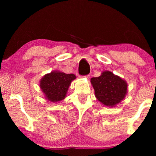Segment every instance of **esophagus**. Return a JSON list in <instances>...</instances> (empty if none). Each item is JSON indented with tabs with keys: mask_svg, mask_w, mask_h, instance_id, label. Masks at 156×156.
Returning a JSON list of instances; mask_svg holds the SVG:
<instances>
[{
	"mask_svg": "<svg viewBox=\"0 0 156 156\" xmlns=\"http://www.w3.org/2000/svg\"><path fill=\"white\" fill-rule=\"evenodd\" d=\"M82 77L86 78V79H87V80H88V79H89V77H90V75H89V74H87V75L82 76Z\"/></svg>",
	"mask_w": 156,
	"mask_h": 156,
	"instance_id": "esophagus-1",
	"label": "esophagus"
}]
</instances>
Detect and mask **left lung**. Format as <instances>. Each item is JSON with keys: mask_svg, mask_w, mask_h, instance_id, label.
Wrapping results in <instances>:
<instances>
[{"mask_svg": "<svg viewBox=\"0 0 156 156\" xmlns=\"http://www.w3.org/2000/svg\"><path fill=\"white\" fill-rule=\"evenodd\" d=\"M91 83L97 99L106 106L116 105L126 94V82L111 72H104L101 76L91 78Z\"/></svg>", "mask_w": 156, "mask_h": 156, "instance_id": "8db88e82", "label": "left lung"}]
</instances>
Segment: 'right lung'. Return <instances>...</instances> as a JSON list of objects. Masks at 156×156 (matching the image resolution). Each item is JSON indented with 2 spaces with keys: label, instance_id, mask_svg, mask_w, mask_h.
I'll use <instances>...</instances> for the list:
<instances>
[{
  "label": "right lung",
  "instance_id": "add662e5",
  "mask_svg": "<svg viewBox=\"0 0 156 156\" xmlns=\"http://www.w3.org/2000/svg\"><path fill=\"white\" fill-rule=\"evenodd\" d=\"M75 78L73 74L52 72L44 76L40 81V87L47 99L58 101L65 99L72 81Z\"/></svg>",
  "mask_w": 156,
  "mask_h": 156
}]
</instances>
